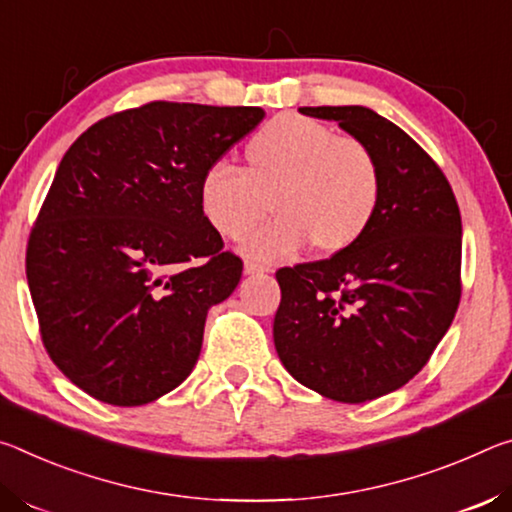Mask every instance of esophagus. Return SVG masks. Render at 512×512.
<instances>
[{
	"label": "esophagus",
	"mask_w": 512,
	"mask_h": 512,
	"mask_svg": "<svg viewBox=\"0 0 512 512\" xmlns=\"http://www.w3.org/2000/svg\"><path fill=\"white\" fill-rule=\"evenodd\" d=\"M263 272H270V267L261 265V263H254V261L245 263V274H263Z\"/></svg>",
	"instance_id": "1"
}]
</instances>
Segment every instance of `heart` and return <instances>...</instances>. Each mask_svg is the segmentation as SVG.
Masks as SVG:
<instances>
[{
  "label": "heart",
  "instance_id": "obj_1",
  "mask_svg": "<svg viewBox=\"0 0 512 512\" xmlns=\"http://www.w3.org/2000/svg\"><path fill=\"white\" fill-rule=\"evenodd\" d=\"M383 174L365 142L340 136L304 115H276L245 145V170L211 163L199 179V208L229 240L245 242L249 256L279 261L306 245L335 256L365 238L379 215Z\"/></svg>",
  "mask_w": 512,
  "mask_h": 512
}]
</instances>
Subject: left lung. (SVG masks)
<instances>
[{
  "mask_svg": "<svg viewBox=\"0 0 512 512\" xmlns=\"http://www.w3.org/2000/svg\"><path fill=\"white\" fill-rule=\"evenodd\" d=\"M379 158L383 199L365 238L324 261L281 267L274 347L295 379L342 404L399 390L429 363L460 304L463 224L445 172L365 106H304Z\"/></svg>",
  "mask_w": 512,
  "mask_h": 512,
  "instance_id": "obj_1",
  "label": "left lung"
}]
</instances>
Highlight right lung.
<instances>
[{
    "instance_id": "obj_1",
    "label": "right lung",
    "mask_w": 512,
    "mask_h": 512,
    "mask_svg": "<svg viewBox=\"0 0 512 512\" xmlns=\"http://www.w3.org/2000/svg\"><path fill=\"white\" fill-rule=\"evenodd\" d=\"M258 106L149 102L67 149L27 245L49 358L104 404L142 406L195 367L208 308L242 261L199 208V179L263 120Z\"/></svg>"
}]
</instances>
